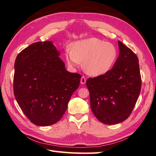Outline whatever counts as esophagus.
<instances>
[{
  "mask_svg": "<svg viewBox=\"0 0 156 156\" xmlns=\"http://www.w3.org/2000/svg\"><path fill=\"white\" fill-rule=\"evenodd\" d=\"M85 82H86V79L85 77L83 76V77L81 78V84L84 85L85 83Z\"/></svg>",
  "mask_w": 156,
  "mask_h": 156,
  "instance_id": "34e87169",
  "label": "esophagus"
}]
</instances>
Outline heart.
<instances>
[{
  "mask_svg": "<svg viewBox=\"0 0 156 156\" xmlns=\"http://www.w3.org/2000/svg\"><path fill=\"white\" fill-rule=\"evenodd\" d=\"M117 50L112 43L98 38L91 37L71 43L65 50L68 65L76 67L82 61L86 73L99 76L106 73L115 64Z\"/></svg>",
  "mask_w": 156,
  "mask_h": 156,
  "instance_id": "1",
  "label": "heart"
}]
</instances>
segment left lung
Segmentation results:
<instances>
[{
    "instance_id": "left-lung-1",
    "label": "left lung",
    "mask_w": 156,
    "mask_h": 156,
    "mask_svg": "<svg viewBox=\"0 0 156 156\" xmlns=\"http://www.w3.org/2000/svg\"><path fill=\"white\" fill-rule=\"evenodd\" d=\"M118 45L119 57L113 68L86 82L92 112L99 122L107 125L122 123L128 118L141 91L138 58L119 41Z\"/></svg>"
}]
</instances>
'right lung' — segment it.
Segmentation results:
<instances>
[{"label": "right lung", "mask_w": 156, "mask_h": 156, "mask_svg": "<svg viewBox=\"0 0 156 156\" xmlns=\"http://www.w3.org/2000/svg\"><path fill=\"white\" fill-rule=\"evenodd\" d=\"M51 41L30 44L17 55L14 94L23 112L33 123L49 126L66 112L81 75L66 70Z\"/></svg>", "instance_id": "add662e5"}]
</instances>
